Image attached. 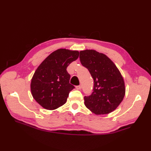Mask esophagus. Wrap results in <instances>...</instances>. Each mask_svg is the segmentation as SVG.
Wrapping results in <instances>:
<instances>
[{
	"label": "esophagus",
	"instance_id": "obj_1",
	"mask_svg": "<svg viewBox=\"0 0 151 151\" xmlns=\"http://www.w3.org/2000/svg\"><path fill=\"white\" fill-rule=\"evenodd\" d=\"M76 89H81L82 86L81 85H80V86H76Z\"/></svg>",
	"mask_w": 151,
	"mask_h": 151
}]
</instances>
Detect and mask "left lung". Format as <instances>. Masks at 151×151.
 <instances>
[{
	"mask_svg": "<svg viewBox=\"0 0 151 151\" xmlns=\"http://www.w3.org/2000/svg\"><path fill=\"white\" fill-rule=\"evenodd\" d=\"M82 65L94 81L93 91L84 97V104L96 115L111 113L120 104L125 95L124 79L114 63L95 50L80 52Z\"/></svg>",
	"mask_w": 151,
	"mask_h": 151,
	"instance_id": "1",
	"label": "left lung"
}]
</instances>
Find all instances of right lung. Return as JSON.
Returning <instances> with one entry per match:
<instances>
[{
	"label": "right lung",
	"mask_w": 151,
	"mask_h": 151,
	"mask_svg": "<svg viewBox=\"0 0 151 151\" xmlns=\"http://www.w3.org/2000/svg\"><path fill=\"white\" fill-rule=\"evenodd\" d=\"M79 56L78 50L58 49L48 56L35 71L30 89L33 98L47 110H52L65 103L75 86L69 83L67 67Z\"/></svg>",
	"instance_id": "obj_1"
}]
</instances>
